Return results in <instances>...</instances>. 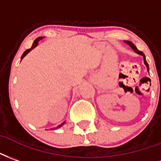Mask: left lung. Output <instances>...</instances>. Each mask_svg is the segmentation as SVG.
Returning <instances> with one entry per match:
<instances>
[{
	"mask_svg": "<svg viewBox=\"0 0 161 161\" xmlns=\"http://www.w3.org/2000/svg\"><path fill=\"white\" fill-rule=\"evenodd\" d=\"M126 43H127L128 44H129V45H130V46L131 47V48H132V49H133V50H135L137 54H139V55H142V56H143V59H144V63H145V65H146V66H147V71H148V70H149V68H148V64H147V63L146 57H145V55L143 54L142 51H140V50H138L136 47L135 46L133 43H131V42H130V41H126Z\"/></svg>",
	"mask_w": 161,
	"mask_h": 161,
	"instance_id": "8db88e82",
	"label": "left lung"
}]
</instances>
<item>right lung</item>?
<instances>
[{
	"instance_id": "add662e5",
	"label": "right lung",
	"mask_w": 161,
	"mask_h": 161,
	"mask_svg": "<svg viewBox=\"0 0 161 161\" xmlns=\"http://www.w3.org/2000/svg\"><path fill=\"white\" fill-rule=\"evenodd\" d=\"M41 39H43V37H37V39H36V40L34 41V43H32V45H31V48H30V49H28V50H25V51L24 53H23V55H22V56H21V59H23V58H24V56H25V55H27V53H29V52H30V51H31V50H32V49H33L34 47H36L37 45V43H38V42H39V41L41 40ZM63 124H60V125H58V126H57V127L56 128H59V127H61V126H62V125H63Z\"/></svg>"
}]
</instances>
